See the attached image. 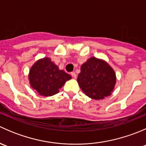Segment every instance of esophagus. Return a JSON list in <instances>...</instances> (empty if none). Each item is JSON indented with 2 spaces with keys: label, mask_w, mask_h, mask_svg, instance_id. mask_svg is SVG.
I'll use <instances>...</instances> for the list:
<instances>
[{
  "label": "esophagus",
  "mask_w": 146,
  "mask_h": 146,
  "mask_svg": "<svg viewBox=\"0 0 146 146\" xmlns=\"http://www.w3.org/2000/svg\"><path fill=\"white\" fill-rule=\"evenodd\" d=\"M70 74H71L72 77H73V78H76V76H76V73H75V72H72Z\"/></svg>",
  "instance_id": "34e87169"
}]
</instances>
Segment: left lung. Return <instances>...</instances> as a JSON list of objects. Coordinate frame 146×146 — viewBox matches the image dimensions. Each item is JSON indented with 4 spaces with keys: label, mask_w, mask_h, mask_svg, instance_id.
<instances>
[{
    "label": "left lung",
    "mask_w": 146,
    "mask_h": 146,
    "mask_svg": "<svg viewBox=\"0 0 146 146\" xmlns=\"http://www.w3.org/2000/svg\"><path fill=\"white\" fill-rule=\"evenodd\" d=\"M77 81L87 96L94 100H102L111 95L117 77L114 69L105 61L91 57L80 67Z\"/></svg>",
    "instance_id": "obj_1"
}]
</instances>
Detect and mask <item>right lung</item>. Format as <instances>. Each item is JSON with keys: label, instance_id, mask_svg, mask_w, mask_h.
<instances>
[{"label": "right lung", "instance_id": "1", "mask_svg": "<svg viewBox=\"0 0 146 146\" xmlns=\"http://www.w3.org/2000/svg\"><path fill=\"white\" fill-rule=\"evenodd\" d=\"M28 76L31 87L44 97L58 93L66 82L72 78L64 70H60L48 57L36 61L31 67Z\"/></svg>", "mask_w": 146, "mask_h": 146}]
</instances>
